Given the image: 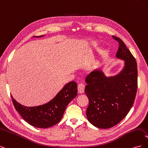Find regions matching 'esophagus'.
<instances>
[{
    "mask_svg": "<svg viewBox=\"0 0 148 148\" xmlns=\"http://www.w3.org/2000/svg\"><path fill=\"white\" fill-rule=\"evenodd\" d=\"M84 88H85V85L83 83L78 84V92L81 94L83 93L84 91Z\"/></svg>",
    "mask_w": 148,
    "mask_h": 148,
    "instance_id": "34e87169",
    "label": "esophagus"
}]
</instances>
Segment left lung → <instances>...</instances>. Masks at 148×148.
Wrapping results in <instances>:
<instances>
[{
	"label": "left lung",
	"mask_w": 148,
	"mask_h": 148,
	"mask_svg": "<svg viewBox=\"0 0 148 148\" xmlns=\"http://www.w3.org/2000/svg\"><path fill=\"white\" fill-rule=\"evenodd\" d=\"M119 42L116 57L125 60L123 69L118 75L107 77L101 70H95L86 77L84 92L89 99L86 109L88 121L99 128H109L126 117L133 105L138 88V69L135 58L123 41Z\"/></svg>",
	"instance_id": "obj_1"
}]
</instances>
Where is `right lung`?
<instances>
[{"instance_id": "1", "label": "right lung", "mask_w": 148, "mask_h": 148, "mask_svg": "<svg viewBox=\"0 0 148 148\" xmlns=\"http://www.w3.org/2000/svg\"><path fill=\"white\" fill-rule=\"evenodd\" d=\"M42 36V35L36 37ZM77 95V84L72 81L67 83L53 99L41 106L26 107L20 104L11 97L16 110L26 122L33 127L46 128L60 122L66 106Z\"/></svg>"}]
</instances>
